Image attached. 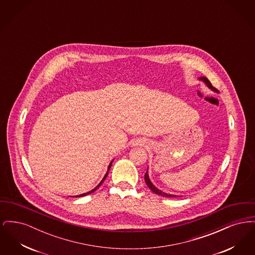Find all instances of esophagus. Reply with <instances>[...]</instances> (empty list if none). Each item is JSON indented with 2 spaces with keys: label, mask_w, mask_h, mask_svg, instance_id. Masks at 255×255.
<instances>
[{
  "label": "esophagus",
  "mask_w": 255,
  "mask_h": 255,
  "mask_svg": "<svg viewBox=\"0 0 255 255\" xmlns=\"http://www.w3.org/2000/svg\"><path fill=\"white\" fill-rule=\"evenodd\" d=\"M137 144H140V145H142V144H144V141L143 140H141V139H137L136 141H135Z\"/></svg>",
  "instance_id": "obj_1"
}]
</instances>
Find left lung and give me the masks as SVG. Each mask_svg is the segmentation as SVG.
Segmentation results:
<instances>
[{
	"label": "left lung",
	"instance_id": "8db88e82",
	"mask_svg": "<svg viewBox=\"0 0 255 255\" xmlns=\"http://www.w3.org/2000/svg\"><path fill=\"white\" fill-rule=\"evenodd\" d=\"M201 80H203L204 82H206V85L208 86L210 89H212V90H215V88L212 86L211 84V82L206 78V77H201L200 78ZM144 180H145L146 184H147V186L151 189V191H153L155 194L159 195V196H161V197H177V196H174V195L167 194V193H164V192H162V191H160V190H158V188H156L153 184H152V182H150V180H149V177H148V174H147V172L145 173V175H144Z\"/></svg>",
	"mask_w": 255,
	"mask_h": 255
}]
</instances>
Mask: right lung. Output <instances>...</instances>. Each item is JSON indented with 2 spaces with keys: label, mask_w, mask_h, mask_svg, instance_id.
<instances>
[{
  "label": "right lung",
  "mask_w": 255,
  "mask_h": 255,
  "mask_svg": "<svg viewBox=\"0 0 255 255\" xmlns=\"http://www.w3.org/2000/svg\"><path fill=\"white\" fill-rule=\"evenodd\" d=\"M111 165H112V162H111V163H110L109 167H108V172H107V173H106V175H105V176H104V178H103V180H102V181H101V182H100V183H99V184H98V185H97V187H96V188H94V189H93V190H92V191H90V192H87V193H84V194L78 195V196H76V198H78V197H83V196H86V195L91 194V193H93V192H95V191H96V190H97V188H98V187H99V186H100V185H101V184H102V182H104V181H105V179H106V178H107V176H108V174H109V170H110V168H111Z\"/></svg>",
  "instance_id": "add662e5"
}]
</instances>
